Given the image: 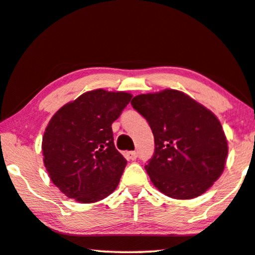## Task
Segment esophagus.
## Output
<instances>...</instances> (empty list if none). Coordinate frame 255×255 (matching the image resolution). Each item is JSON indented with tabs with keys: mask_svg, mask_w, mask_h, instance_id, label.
<instances>
[{
	"mask_svg": "<svg viewBox=\"0 0 255 255\" xmlns=\"http://www.w3.org/2000/svg\"><path fill=\"white\" fill-rule=\"evenodd\" d=\"M127 157L131 159V161H134V159L137 158V152L136 151H128L127 152Z\"/></svg>",
	"mask_w": 255,
	"mask_h": 255,
	"instance_id": "obj_1",
	"label": "esophagus"
}]
</instances>
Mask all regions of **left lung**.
Returning a JSON list of instances; mask_svg holds the SVG:
<instances>
[{
    "instance_id": "8db88e82",
    "label": "left lung",
    "mask_w": 255,
    "mask_h": 255,
    "mask_svg": "<svg viewBox=\"0 0 255 255\" xmlns=\"http://www.w3.org/2000/svg\"><path fill=\"white\" fill-rule=\"evenodd\" d=\"M130 104L154 134V155L145 165L152 184L177 199L195 198L211 188L229 151L216 115L176 90L140 94Z\"/></svg>"
}]
</instances>
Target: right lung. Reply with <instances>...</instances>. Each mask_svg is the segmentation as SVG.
<instances>
[{"label":"right lung","instance_id":"1","mask_svg":"<svg viewBox=\"0 0 255 255\" xmlns=\"http://www.w3.org/2000/svg\"><path fill=\"white\" fill-rule=\"evenodd\" d=\"M131 94L94 90L51 118L42 150L51 181L69 198L96 203L117 189L127 161L114 145L112 124Z\"/></svg>","mask_w":255,"mask_h":255}]
</instances>
